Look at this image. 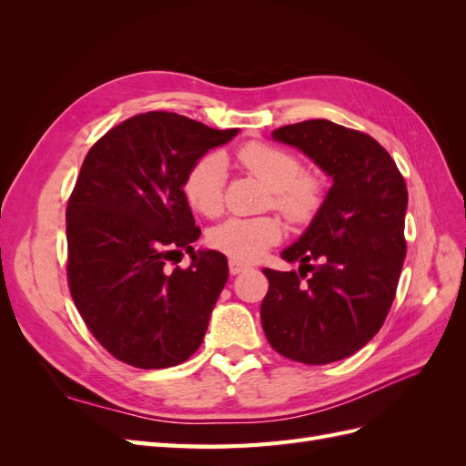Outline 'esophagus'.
I'll list each match as a JSON object with an SVG mask.
<instances>
[{
  "mask_svg": "<svg viewBox=\"0 0 466 466\" xmlns=\"http://www.w3.org/2000/svg\"><path fill=\"white\" fill-rule=\"evenodd\" d=\"M247 264H243L241 260H237V258H229V274L231 276H237V274H241L243 270H247Z\"/></svg>",
  "mask_w": 466,
  "mask_h": 466,
  "instance_id": "esophagus-1",
  "label": "esophagus"
}]
</instances>
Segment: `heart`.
Here are the masks:
<instances>
[{"label": "heart", "instance_id": "heart-1", "mask_svg": "<svg viewBox=\"0 0 466 466\" xmlns=\"http://www.w3.org/2000/svg\"><path fill=\"white\" fill-rule=\"evenodd\" d=\"M238 161L247 171L270 188L272 208L291 223L311 221L322 206V182L311 173H301L298 155L270 144L252 142L238 149ZM228 159L211 151L192 165L185 178L188 204L206 218H218L225 206ZM284 228L278 218H231L209 233V245L237 260H257L278 245Z\"/></svg>", "mask_w": 466, "mask_h": 466}]
</instances>
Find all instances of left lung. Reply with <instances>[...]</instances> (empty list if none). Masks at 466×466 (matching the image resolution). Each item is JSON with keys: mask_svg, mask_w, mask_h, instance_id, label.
<instances>
[{"mask_svg": "<svg viewBox=\"0 0 466 466\" xmlns=\"http://www.w3.org/2000/svg\"><path fill=\"white\" fill-rule=\"evenodd\" d=\"M301 149L332 187L307 231L281 252L299 274L264 268L260 305L270 346L288 360L324 365L356 354L383 327L406 257V182L387 149L330 120L272 132ZM312 276L306 278V272Z\"/></svg>", "mask_w": 466, "mask_h": 466, "instance_id": "obj_1", "label": "left lung"}]
</instances>
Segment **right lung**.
<instances>
[{
	"label": "right lung",
	"instance_id": "1",
	"mask_svg": "<svg viewBox=\"0 0 466 466\" xmlns=\"http://www.w3.org/2000/svg\"><path fill=\"white\" fill-rule=\"evenodd\" d=\"M237 132L153 110L110 128L83 161L66 209L67 284L116 360L163 370L200 348L229 268L218 250L194 252L200 228L182 187L192 165ZM182 249L191 266L168 271Z\"/></svg>",
	"mask_w": 466,
	"mask_h": 466
}]
</instances>
